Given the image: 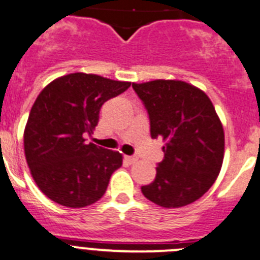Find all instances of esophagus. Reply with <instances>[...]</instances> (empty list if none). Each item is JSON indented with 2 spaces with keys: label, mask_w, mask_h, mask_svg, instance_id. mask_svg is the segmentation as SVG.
Returning <instances> with one entry per match:
<instances>
[{
  "label": "esophagus",
  "mask_w": 260,
  "mask_h": 260,
  "mask_svg": "<svg viewBox=\"0 0 260 260\" xmlns=\"http://www.w3.org/2000/svg\"><path fill=\"white\" fill-rule=\"evenodd\" d=\"M127 160L129 163H136L137 160H139V156H136V155H131V156H127Z\"/></svg>",
  "instance_id": "obj_1"
}]
</instances>
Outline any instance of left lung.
Segmentation results:
<instances>
[{
    "label": "left lung",
    "instance_id": "8db88e82",
    "mask_svg": "<svg viewBox=\"0 0 260 260\" xmlns=\"http://www.w3.org/2000/svg\"><path fill=\"white\" fill-rule=\"evenodd\" d=\"M150 120L151 139L162 137L165 158L141 191L155 205L175 209L212 186L224 158V131L205 92L179 80L132 84Z\"/></svg>",
    "mask_w": 260,
    "mask_h": 260
}]
</instances>
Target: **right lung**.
<instances>
[{
	"instance_id": "obj_1",
	"label": "right lung",
	"mask_w": 260,
	"mask_h": 260,
	"mask_svg": "<svg viewBox=\"0 0 260 260\" xmlns=\"http://www.w3.org/2000/svg\"><path fill=\"white\" fill-rule=\"evenodd\" d=\"M131 83L92 74H70L46 85L36 98L24 129V153L40 190L66 207H85L106 191L123 162L119 151L86 144L100 110Z\"/></svg>"
}]
</instances>
